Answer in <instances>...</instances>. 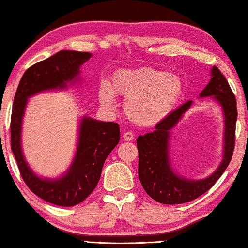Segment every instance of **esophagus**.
Instances as JSON below:
<instances>
[{"label": "esophagus", "instance_id": "1", "mask_svg": "<svg viewBox=\"0 0 248 248\" xmlns=\"http://www.w3.org/2000/svg\"><path fill=\"white\" fill-rule=\"evenodd\" d=\"M134 138H135V135L132 134L131 131H125L124 134V139L125 141H130V140H132Z\"/></svg>", "mask_w": 248, "mask_h": 248}]
</instances>
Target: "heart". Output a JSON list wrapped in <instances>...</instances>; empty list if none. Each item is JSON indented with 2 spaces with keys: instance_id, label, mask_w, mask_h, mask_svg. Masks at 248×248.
<instances>
[{
  "instance_id": "heart-1",
  "label": "heart",
  "mask_w": 248,
  "mask_h": 248,
  "mask_svg": "<svg viewBox=\"0 0 248 248\" xmlns=\"http://www.w3.org/2000/svg\"><path fill=\"white\" fill-rule=\"evenodd\" d=\"M182 82L176 76L154 68L120 70L114 73L110 86L103 83L99 99L112 109L114 94L125 98L124 111L129 119L141 125H153L171 111L182 93Z\"/></svg>"
}]
</instances>
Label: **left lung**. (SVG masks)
Here are the masks:
<instances>
[{"label": "left lung", "instance_id": "1", "mask_svg": "<svg viewBox=\"0 0 248 248\" xmlns=\"http://www.w3.org/2000/svg\"><path fill=\"white\" fill-rule=\"evenodd\" d=\"M214 98L220 103L225 114L224 158L218 169L202 180L180 178L172 171L168 157V139L170 130L191 106L188 101L168 114L156 124L153 132L139 136L137 147L139 153L138 175L143 189L155 201L165 205L184 204L194 201L212 188L230 165L235 148L237 107L236 98L219 69L214 65L212 79L202 91L201 97Z\"/></svg>", "mask_w": 248, "mask_h": 248}]
</instances>
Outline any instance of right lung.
Segmentation results:
<instances>
[{"mask_svg": "<svg viewBox=\"0 0 248 248\" xmlns=\"http://www.w3.org/2000/svg\"><path fill=\"white\" fill-rule=\"evenodd\" d=\"M90 57L89 52L60 51L31 65L21 78L14 95L11 114V149L16 159L18 170L32 193L46 202L61 207L80 204L94 190L105 160L120 140L119 124L84 118L81 123L77 156L71 168L60 179L46 180L39 178L30 170L22 155V117L29 97L43 90L64 88L68 81L75 79L80 65Z\"/></svg>", "mask_w": 248, "mask_h": 248, "instance_id": "right-lung-1", "label": "right lung"}]
</instances>
